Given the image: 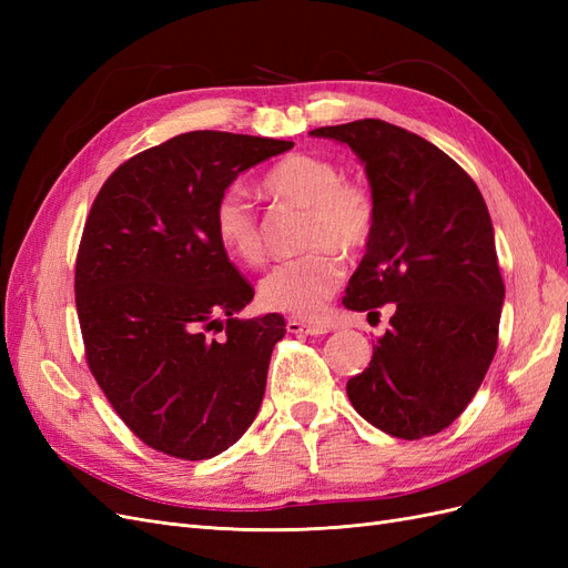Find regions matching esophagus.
<instances>
[{
    "instance_id": "34e87169",
    "label": "esophagus",
    "mask_w": 568,
    "mask_h": 568,
    "mask_svg": "<svg viewBox=\"0 0 568 568\" xmlns=\"http://www.w3.org/2000/svg\"><path fill=\"white\" fill-rule=\"evenodd\" d=\"M286 332L288 334H311V336H320L329 332V324L324 322H303V320H286Z\"/></svg>"
}]
</instances>
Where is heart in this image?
Wrapping results in <instances>:
<instances>
[{"label":"heart","instance_id":"heart-1","mask_svg":"<svg viewBox=\"0 0 568 568\" xmlns=\"http://www.w3.org/2000/svg\"><path fill=\"white\" fill-rule=\"evenodd\" d=\"M265 194L274 201L307 209L303 230L305 255L274 265L261 282V303L294 317H315L324 311L343 280V257L355 255L374 236L376 205L365 186L343 180L332 161L291 153L263 178ZM213 232L230 257L261 265L265 257L261 220L242 186H227L213 211Z\"/></svg>","mask_w":568,"mask_h":568}]
</instances>
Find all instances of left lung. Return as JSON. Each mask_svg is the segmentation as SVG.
<instances>
[{
  "label": "left lung",
  "mask_w": 568,
  "mask_h": 568,
  "mask_svg": "<svg viewBox=\"0 0 568 568\" xmlns=\"http://www.w3.org/2000/svg\"><path fill=\"white\" fill-rule=\"evenodd\" d=\"M311 134L351 146L376 205L343 305L365 313L395 303L348 398L388 436H434L471 403L497 348L505 284L488 205L448 153L415 132L365 118Z\"/></svg>",
  "instance_id": "8db88e82"
}]
</instances>
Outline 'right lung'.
Instances as JSON below:
<instances>
[{
    "mask_svg": "<svg viewBox=\"0 0 568 568\" xmlns=\"http://www.w3.org/2000/svg\"><path fill=\"white\" fill-rule=\"evenodd\" d=\"M291 146L178 134L120 165L92 203L75 265L84 353L118 417L153 450L211 459L261 409L286 324L236 317L253 288L217 244L213 211L239 175Z\"/></svg>",
    "mask_w": 568,
    "mask_h": 568,
    "instance_id": "obj_1",
    "label": "right lung"
}]
</instances>
